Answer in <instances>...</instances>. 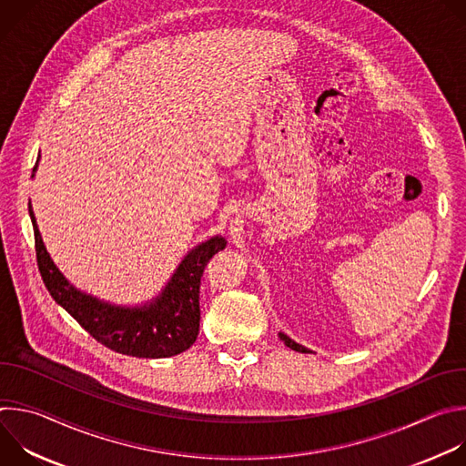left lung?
Masks as SVG:
<instances>
[{
    "mask_svg": "<svg viewBox=\"0 0 466 466\" xmlns=\"http://www.w3.org/2000/svg\"><path fill=\"white\" fill-rule=\"evenodd\" d=\"M279 336H280V339L284 341V345H286V347H289L291 350H297V352H302V354H308V352H309L306 347H302V345L295 343V341H293L291 338H288L286 334H279Z\"/></svg>",
    "mask_w": 466,
    "mask_h": 466,
    "instance_id": "left-lung-1",
    "label": "left lung"
}]
</instances>
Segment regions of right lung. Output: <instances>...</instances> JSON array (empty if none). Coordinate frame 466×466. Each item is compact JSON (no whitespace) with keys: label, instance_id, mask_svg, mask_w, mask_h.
I'll return each mask as SVG.
<instances>
[{"label":"right lung","instance_id":"add662e5","mask_svg":"<svg viewBox=\"0 0 466 466\" xmlns=\"http://www.w3.org/2000/svg\"><path fill=\"white\" fill-rule=\"evenodd\" d=\"M36 166L33 167V173ZM35 177V175H33ZM35 230L36 261L42 280L55 299L88 334L106 349L132 358H171L187 350L198 336V288L207 263L227 247V239L214 236L191 248L162 293L144 306H116L74 288L56 269L42 241L29 203Z\"/></svg>","mask_w":466,"mask_h":466}]
</instances>
